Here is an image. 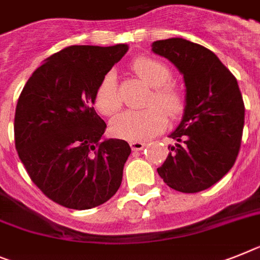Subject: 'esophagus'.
I'll list each match as a JSON object with an SVG mask.
<instances>
[{"label": "esophagus", "mask_w": 260, "mask_h": 260, "mask_svg": "<svg viewBox=\"0 0 260 260\" xmlns=\"http://www.w3.org/2000/svg\"><path fill=\"white\" fill-rule=\"evenodd\" d=\"M129 145L132 150H141L145 148V143H143V141H131Z\"/></svg>", "instance_id": "esophagus-1"}]
</instances>
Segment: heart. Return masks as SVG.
Instances as JSON below:
<instances>
[{
    "label": "heart",
    "mask_w": 260,
    "mask_h": 260,
    "mask_svg": "<svg viewBox=\"0 0 260 260\" xmlns=\"http://www.w3.org/2000/svg\"><path fill=\"white\" fill-rule=\"evenodd\" d=\"M132 70L145 84L153 88L147 102L148 108L124 111L111 120L113 135L126 140L143 141L161 134L168 124V117H176L184 110V95L172 84V71L160 60L140 56L132 63ZM121 106L117 92L116 75L110 71L103 76L95 93V107L103 115H112ZM166 112L164 113L163 111Z\"/></svg>",
    "instance_id": "1"
}]
</instances>
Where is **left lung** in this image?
Instances as JSON below:
<instances>
[{
  "label": "left lung",
  "instance_id": "obj_1",
  "mask_svg": "<svg viewBox=\"0 0 260 260\" xmlns=\"http://www.w3.org/2000/svg\"><path fill=\"white\" fill-rule=\"evenodd\" d=\"M184 75L185 108L169 135L176 144L157 172L164 182L182 193H198L230 171L241 148L245 104L235 76L214 52L184 38L152 43Z\"/></svg>",
  "mask_w": 260,
  "mask_h": 260
}]
</instances>
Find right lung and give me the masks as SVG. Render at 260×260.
Segmentation results:
<instances>
[{
    "instance_id": "right-lung-1",
    "label": "right lung",
    "mask_w": 260,
    "mask_h": 260,
    "mask_svg": "<svg viewBox=\"0 0 260 260\" xmlns=\"http://www.w3.org/2000/svg\"><path fill=\"white\" fill-rule=\"evenodd\" d=\"M128 45L70 46L45 60L19 95L15 149L30 178L50 200L87 210L116 193L129 144L106 139L95 93Z\"/></svg>"
}]
</instances>
